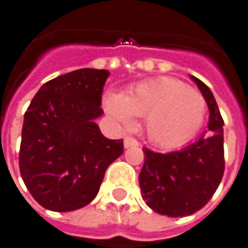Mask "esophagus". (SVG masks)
Listing matches in <instances>:
<instances>
[{
  "mask_svg": "<svg viewBox=\"0 0 248 248\" xmlns=\"http://www.w3.org/2000/svg\"><path fill=\"white\" fill-rule=\"evenodd\" d=\"M124 148H131V146H138L140 145V142H138L137 140H136L134 137L127 136V137H124Z\"/></svg>",
  "mask_w": 248,
  "mask_h": 248,
  "instance_id": "34e87169",
  "label": "esophagus"
}]
</instances>
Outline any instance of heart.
I'll return each instance as SVG.
<instances>
[{"instance_id": "b5f03b06", "label": "heart", "mask_w": 248, "mask_h": 248, "mask_svg": "<svg viewBox=\"0 0 248 248\" xmlns=\"http://www.w3.org/2000/svg\"><path fill=\"white\" fill-rule=\"evenodd\" d=\"M106 110L117 122L133 124L134 115L145 118V130L153 144L176 148L201 129L206 100L201 92L181 80L159 77L138 84L126 95L107 96Z\"/></svg>"}]
</instances>
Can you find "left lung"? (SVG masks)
Returning a JSON list of instances; mask_svg holds the SVG:
<instances>
[{
  "label": "left lung",
  "mask_w": 248,
  "mask_h": 248,
  "mask_svg": "<svg viewBox=\"0 0 248 248\" xmlns=\"http://www.w3.org/2000/svg\"><path fill=\"white\" fill-rule=\"evenodd\" d=\"M209 107L208 130L181 151L153 152L144 148L140 187L146 205L159 215L190 216L203 208L223 179L224 121L210 89L191 76Z\"/></svg>",
  "instance_id": "left-lung-1"
}]
</instances>
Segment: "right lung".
Instances as JSON below:
<instances>
[{"instance_id": "add662e5", "label": "right lung", "mask_w": 248, "mask_h": 248, "mask_svg": "<svg viewBox=\"0 0 248 248\" xmlns=\"http://www.w3.org/2000/svg\"><path fill=\"white\" fill-rule=\"evenodd\" d=\"M107 70L78 69L43 84L24 114L20 173L43 208L72 212L95 198L107 167L124 153L95 119L103 114Z\"/></svg>"}]
</instances>
